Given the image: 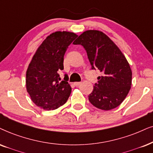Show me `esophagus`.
I'll list each match as a JSON object with an SVG mask.
<instances>
[{
  "mask_svg": "<svg viewBox=\"0 0 153 153\" xmlns=\"http://www.w3.org/2000/svg\"><path fill=\"white\" fill-rule=\"evenodd\" d=\"M80 85H81V82H74V85H75V86H79Z\"/></svg>",
  "mask_w": 153,
  "mask_h": 153,
  "instance_id": "34e87169",
  "label": "esophagus"
}]
</instances>
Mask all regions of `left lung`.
Returning a JSON list of instances; mask_svg holds the SVG:
<instances>
[{"instance_id": "8db88e82", "label": "left lung", "mask_w": 153, "mask_h": 153, "mask_svg": "<svg viewBox=\"0 0 153 153\" xmlns=\"http://www.w3.org/2000/svg\"><path fill=\"white\" fill-rule=\"evenodd\" d=\"M85 49L92 69H98L97 78L89 101L102 110H111L121 104L128 94L132 82V71L124 55L102 32L88 30L73 42Z\"/></svg>"}]
</instances>
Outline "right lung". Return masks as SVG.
I'll return each instance as SVG.
<instances>
[{"instance_id":"1","label":"right lung","mask_w":153,"mask_h":153,"mask_svg":"<svg viewBox=\"0 0 153 153\" xmlns=\"http://www.w3.org/2000/svg\"><path fill=\"white\" fill-rule=\"evenodd\" d=\"M78 36L73 32H56L39 46L26 73V88L31 100L37 107L54 110L67 102L71 87L67 75L61 81L63 57L68 46Z\"/></svg>"}]
</instances>
